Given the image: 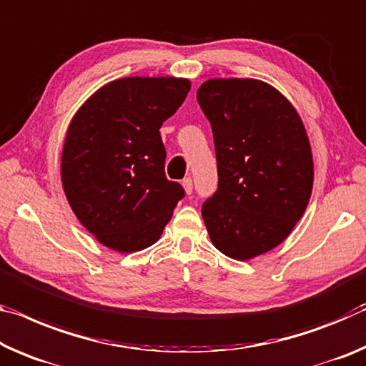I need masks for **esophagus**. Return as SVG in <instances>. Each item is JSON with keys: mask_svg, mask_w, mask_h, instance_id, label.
Masks as SVG:
<instances>
[{"mask_svg": "<svg viewBox=\"0 0 366 366\" xmlns=\"http://www.w3.org/2000/svg\"><path fill=\"white\" fill-rule=\"evenodd\" d=\"M182 187H184V190H185V194H192V189H194V182H192V179H190V177H185L184 181H182Z\"/></svg>", "mask_w": 366, "mask_h": 366, "instance_id": "obj_1", "label": "esophagus"}]
</instances>
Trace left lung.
Returning <instances> with one entry per match:
<instances>
[{"label": "left lung", "instance_id": "1", "mask_svg": "<svg viewBox=\"0 0 366 366\" xmlns=\"http://www.w3.org/2000/svg\"><path fill=\"white\" fill-rule=\"evenodd\" d=\"M212 125L218 189L202 205L213 246L247 260L285 239L308 207V135L285 96L259 79H208L197 91Z\"/></svg>", "mask_w": 366, "mask_h": 366}]
</instances>
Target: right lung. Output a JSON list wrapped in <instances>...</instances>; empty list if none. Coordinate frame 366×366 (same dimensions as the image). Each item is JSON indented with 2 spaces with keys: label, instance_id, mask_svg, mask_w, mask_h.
<instances>
[{
  "label": "right lung",
  "instance_id": "right-lung-1",
  "mask_svg": "<svg viewBox=\"0 0 366 366\" xmlns=\"http://www.w3.org/2000/svg\"><path fill=\"white\" fill-rule=\"evenodd\" d=\"M189 91L184 78H122L74 114L61 153L63 190L101 244L119 252L154 244L185 195L164 174L159 129Z\"/></svg>",
  "mask_w": 366,
  "mask_h": 366
}]
</instances>
